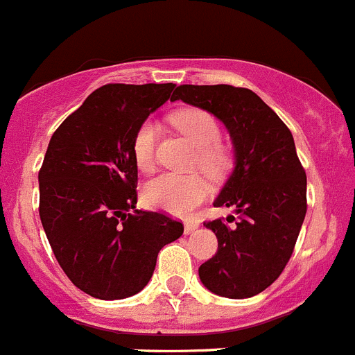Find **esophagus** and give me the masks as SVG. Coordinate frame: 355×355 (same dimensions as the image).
Wrapping results in <instances>:
<instances>
[{"instance_id":"esophagus-1","label":"esophagus","mask_w":355,"mask_h":355,"mask_svg":"<svg viewBox=\"0 0 355 355\" xmlns=\"http://www.w3.org/2000/svg\"><path fill=\"white\" fill-rule=\"evenodd\" d=\"M198 227H199V223L198 221H187V223H185V234H192V232H196L198 230Z\"/></svg>"}]
</instances>
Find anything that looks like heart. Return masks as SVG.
<instances>
[{
	"mask_svg": "<svg viewBox=\"0 0 355 355\" xmlns=\"http://www.w3.org/2000/svg\"><path fill=\"white\" fill-rule=\"evenodd\" d=\"M170 121L196 146L194 166H199L211 180H221L234 164V151L220 141L221 128L216 118L206 110L185 108L170 114ZM156 125L142 121L132 139V155L139 170L151 171L155 166ZM148 206L185 216L209 196V184L202 175L163 173L153 178L144 187Z\"/></svg>",
	"mask_w": 355,
	"mask_h": 355,
	"instance_id": "obj_1",
	"label": "heart"
}]
</instances>
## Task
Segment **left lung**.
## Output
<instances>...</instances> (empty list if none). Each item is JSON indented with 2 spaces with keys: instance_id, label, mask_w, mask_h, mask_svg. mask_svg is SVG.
<instances>
[{
  "instance_id": "1",
  "label": "left lung",
  "mask_w": 355,
  "mask_h": 355,
  "mask_svg": "<svg viewBox=\"0 0 355 355\" xmlns=\"http://www.w3.org/2000/svg\"><path fill=\"white\" fill-rule=\"evenodd\" d=\"M209 111L230 130L235 170L214 200L239 218L204 221L218 250L200 264L204 287L228 299L266 290L292 257L307 211L306 170L292 132L250 89L234 85H178L171 101Z\"/></svg>"
}]
</instances>
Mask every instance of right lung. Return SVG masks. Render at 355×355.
I'll return each instance as SVG.
<instances>
[{
	"instance_id": "1",
	"label": "right lung",
	"mask_w": 355,
	"mask_h": 355,
	"mask_svg": "<svg viewBox=\"0 0 355 355\" xmlns=\"http://www.w3.org/2000/svg\"><path fill=\"white\" fill-rule=\"evenodd\" d=\"M175 84H106L65 118L39 170V216L56 261L91 297L135 295L157 252L184 234L182 221L135 209L132 139Z\"/></svg>"
}]
</instances>
